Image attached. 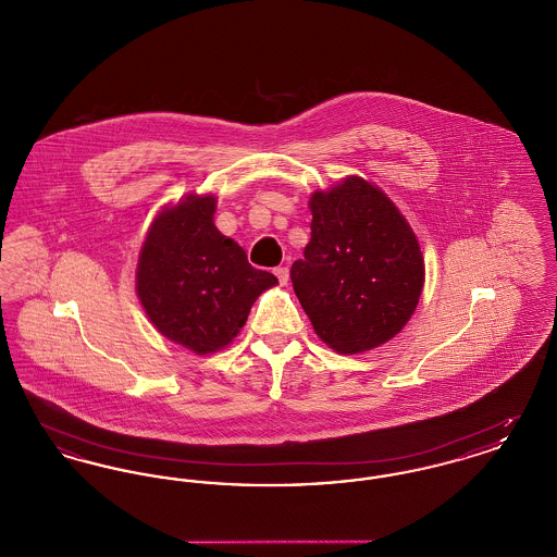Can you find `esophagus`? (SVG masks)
I'll use <instances>...</instances> for the list:
<instances>
[{"label":"esophagus","instance_id":"1","mask_svg":"<svg viewBox=\"0 0 557 557\" xmlns=\"http://www.w3.org/2000/svg\"><path fill=\"white\" fill-rule=\"evenodd\" d=\"M273 273H275V277L280 280V284H282V286H286V284H288V280H290V269H288V267H275V269H273Z\"/></svg>","mask_w":557,"mask_h":557}]
</instances>
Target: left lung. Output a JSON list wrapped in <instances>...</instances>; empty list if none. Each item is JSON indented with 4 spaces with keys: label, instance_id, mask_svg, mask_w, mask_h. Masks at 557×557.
<instances>
[{
    "label": "left lung",
    "instance_id": "8db88e82",
    "mask_svg": "<svg viewBox=\"0 0 557 557\" xmlns=\"http://www.w3.org/2000/svg\"><path fill=\"white\" fill-rule=\"evenodd\" d=\"M309 205L311 242L290 277L313 330L345 355L384 345L413 315L424 286L416 234L361 177L315 191Z\"/></svg>",
    "mask_w": 557,
    "mask_h": 557
}]
</instances>
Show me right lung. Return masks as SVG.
I'll list each match as a JSON object with an SVG mask.
<instances>
[{"instance_id":"1","label":"right lung","mask_w":557,"mask_h":557,"mask_svg":"<svg viewBox=\"0 0 557 557\" xmlns=\"http://www.w3.org/2000/svg\"><path fill=\"white\" fill-rule=\"evenodd\" d=\"M212 196H187L160 212L137 265V296L162 336L198 355L230 345L252 302L277 277L248 263L214 223Z\"/></svg>"}]
</instances>
